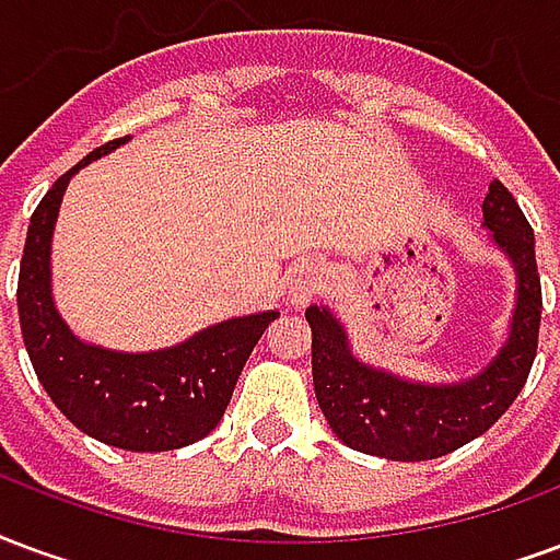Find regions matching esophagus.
Wrapping results in <instances>:
<instances>
[{
	"label": "esophagus",
	"instance_id": "esophagus-1",
	"mask_svg": "<svg viewBox=\"0 0 560 560\" xmlns=\"http://www.w3.org/2000/svg\"><path fill=\"white\" fill-rule=\"evenodd\" d=\"M322 285H325V271L319 262L313 259H301L289 275V301L292 307H304L313 298L319 295Z\"/></svg>",
	"mask_w": 560,
	"mask_h": 560
}]
</instances>
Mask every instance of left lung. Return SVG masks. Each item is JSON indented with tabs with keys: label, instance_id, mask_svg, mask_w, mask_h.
Instances as JSON below:
<instances>
[{
	"label": "left lung",
	"instance_id": "1",
	"mask_svg": "<svg viewBox=\"0 0 560 560\" xmlns=\"http://www.w3.org/2000/svg\"><path fill=\"white\" fill-rule=\"evenodd\" d=\"M483 230L516 275L508 337L487 366L459 382H411L352 352L349 330L325 304L307 307L313 330V387L330 430L352 451L420 463L475 442L513 406L532 373L540 334V277L534 232L501 182L483 199Z\"/></svg>",
	"mask_w": 560,
	"mask_h": 560
}]
</instances>
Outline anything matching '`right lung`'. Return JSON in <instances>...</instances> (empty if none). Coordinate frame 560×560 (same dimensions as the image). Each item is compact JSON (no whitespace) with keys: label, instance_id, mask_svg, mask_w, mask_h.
Segmentation results:
<instances>
[{"label":"right lung","instance_id":"1","mask_svg":"<svg viewBox=\"0 0 560 560\" xmlns=\"http://www.w3.org/2000/svg\"><path fill=\"white\" fill-rule=\"evenodd\" d=\"M128 140L89 151L38 202L20 262L18 310L28 361L65 418L97 442L158 453L187 447L218 427L253 346L280 313L223 319L154 352L104 349L68 328L52 301L50 271L59 206L73 175Z\"/></svg>","mask_w":560,"mask_h":560}]
</instances>
